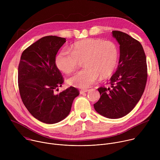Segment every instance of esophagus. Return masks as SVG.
Wrapping results in <instances>:
<instances>
[{
    "instance_id": "esophagus-1",
    "label": "esophagus",
    "mask_w": 160,
    "mask_h": 160,
    "mask_svg": "<svg viewBox=\"0 0 160 160\" xmlns=\"http://www.w3.org/2000/svg\"><path fill=\"white\" fill-rule=\"evenodd\" d=\"M88 90H88V89H83V90H81L80 91V94H83L85 93V92H87Z\"/></svg>"
}]
</instances>
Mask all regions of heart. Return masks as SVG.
I'll use <instances>...</instances> for the list:
<instances>
[{"label":"heart","mask_w":160,"mask_h":160,"mask_svg":"<svg viewBox=\"0 0 160 160\" xmlns=\"http://www.w3.org/2000/svg\"><path fill=\"white\" fill-rule=\"evenodd\" d=\"M70 51L62 49L54 60L58 69L66 74L73 72L79 61H83L84 69L68 80L70 85L87 88L92 86L101 76L109 77L117 66L119 51L117 44L110 40L87 38L73 44Z\"/></svg>","instance_id":"b5f03b06"}]
</instances>
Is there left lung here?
<instances>
[{
    "label": "left lung",
    "instance_id": "8db88e82",
    "mask_svg": "<svg viewBox=\"0 0 160 160\" xmlns=\"http://www.w3.org/2000/svg\"><path fill=\"white\" fill-rule=\"evenodd\" d=\"M120 45L117 70L110 78L111 87L98 88L101 98L95 110L108 118H122L128 114L141 98L147 82L146 57L141 43L128 34L112 31Z\"/></svg>",
    "mask_w": 160,
    "mask_h": 160
}]
</instances>
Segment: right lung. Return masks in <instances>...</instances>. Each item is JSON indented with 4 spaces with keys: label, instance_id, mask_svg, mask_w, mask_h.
<instances>
[{
    "label": "right lung",
    "instance_id": "right-lung-1",
    "mask_svg": "<svg viewBox=\"0 0 160 160\" xmlns=\"http://www.w3.org/2000/svg\"><path fill=\"white\" fill-rule=\"evenodd\" d=\"M66 38L56 36L41 38L22 52L18 66V87L22 102L39 121L58 123L68 116L78 89L70 87L54 94L63 83L55 65L56 56Z\"/></svg>",
    "mask_w": 160,
    "mask_h": 160
}]
</instances>
